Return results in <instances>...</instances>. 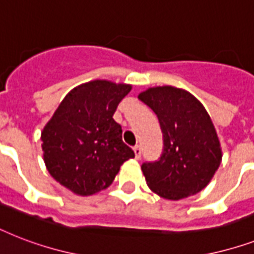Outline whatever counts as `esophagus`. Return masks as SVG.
Instances as JSON below:
<instances>
[{"mask_svg": "<svg viewBox=\"0 0 254 254\" xmlns=\"http://www.w3.org/2000/svg\"><path fill=\"white\" fill-rule=\"evenodd\" d=\"M133 151H134L135 158H137V159L141 158V153H142V150H141V147H139V146H134V147H133Z\"/></svg>", "mask_w": 254, "mask_h": 254, "instance_id": "1", "label": "esophagus"}]
</instances>
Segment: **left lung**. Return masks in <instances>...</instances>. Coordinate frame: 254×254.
Returning a JSON list of instances; mask_svg holds the SVG:
<instances>
[{"mask_svg":"<svg viewBox=\"0 0 254 254\" xmlns=\"http://www.w3.org/2000/svg\"><path fill=\"white\" fill-rule=\"evenodd\" d=\"M138 99L154 111L163 133L161 158L141 167L149 189L167 200L200 192L223 157L208 112L190 92L171 85L147 88Z\"/></svg>","mask_w":254,"mask_h":254,"instance_id":"obj_1","label":"left lung"}]
</instances>
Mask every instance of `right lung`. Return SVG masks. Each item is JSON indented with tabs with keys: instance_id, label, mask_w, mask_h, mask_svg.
Returning <instances> with one entry per match:
<instances>
[{
	"instance_id": "obj_1",
	"label": "right lung",
	"mask_w": 254,
	"mask_h": 254,
	"mask_svg": "<svg viewBox=\"0 0 254 254\" xmlns=\"http://www.w3.org/2000/svg\"><path fill=\"white\" fill-rule=\"evenodd\" d=\"M131 85L92 80L77 85L42 130L43 161L50 175L76 195L105 190L120 167L134 157L123 142V129L113 120L117 105Z\"/></svg>"
}]
</instances>
